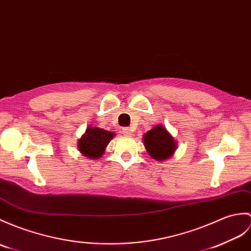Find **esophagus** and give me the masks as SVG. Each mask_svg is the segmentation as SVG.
<instances>
[{
    "instance_id": "esophagus-1",
    "label": "esophagus",
    "mask_w": 251,
    "mask_h": 251,
    "mask_svg": "<svg viewBox=\"0 0 251 251\" xmlns=\"http://www.w3.org/2000/svg\"><path fill=\"white\" fill-rule=\"evenodd\" d=\"M122 133H123L124 136H126V137H128V136H130L131 135V131H130V129L129 128H123V129H122Z\"/></svg>"
}]
</instances>
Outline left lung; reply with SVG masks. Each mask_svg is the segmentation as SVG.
Here are the masks:
<instances>
[{
  "instance_id": "1",
  "label": "left lung",
  "mask_w": 251,
  "mask_h": 251,
  "mask_svg": "<svg viewBox=\"0 0 251 251\" xmlns=\"http://www.w3.org/2000/svg\"><path fill=\"white\" fill-rule=\"evenodd\" d=\"M143 144L148 154L157 161H165L173 156L177 142L165 125H156L143 135Z\"/></svg>"
}]
</instances>
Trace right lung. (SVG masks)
I'll use <instances>...</instances> for the list:
<instances>
[{"label": "right lung", "instance_id": "add662e5", "mask_svg": "<svg viewBox=\"0 0 251 251\" xmlns=\"http://www.w3.org/2000/svg\"><path fill=\"white\" fill-rule=\"evenodd\" d=\"M114 136L115 132L113 131L104 130L96 126H89L77 143L78 151L81 155L89 159L100 158Z\"/></svg>", "mask_w": 251, "mask_h": 251}]
</instances>
